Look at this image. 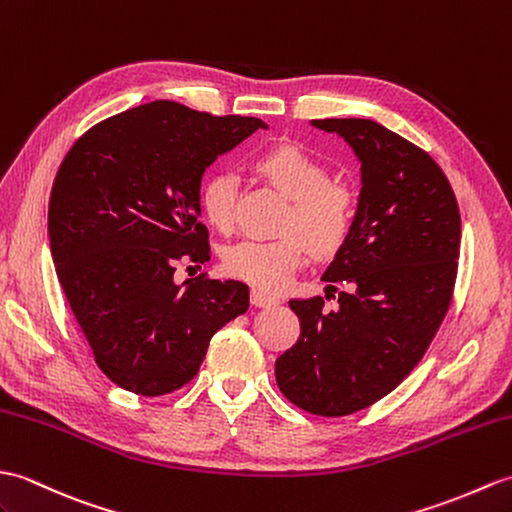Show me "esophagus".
I'll return each instance as SVG.
<instances>
[{
  "mask_svg": "<svg viewBox=\"0 0 512 512\" xmlns=\"http://www.w3.org/2000/svg\"><path fill=\"white\" fill-rule=\"evenodd\" d=\"M251 303H253L255 307H272V305L279 303V299H277V296L266 294L264 290L253 288V290H251Z\"/></svg>",
  "mask_w": 512,
  "mask_h": 512,
  "instance_id": "34e87169",
  "label": "esophagus"
}]
</instances>
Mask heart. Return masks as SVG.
<instances>
[{
  "mask_svg": "<svg viewBox=\"0 0 512 512\" xmlns=\"http://www.w3.org/2000/svg\"><path fill=\"white\" fill-rule=\"evenodd\" d=\"M255 168L292 200L277 240H242L224 248L222 266L231 277L277 292L303 266L310 246L314 255H331L347 240L355 220V194L331 181L323 161L296 144H281L261 152ZM237 174L216 172L200 187V211L218 231H229L237 194Z\"/></svg>",
  "mask_w": 512,
  "mask_h": 512,
  "instance_id": "1",
  "label": "heart"
}]
</instances>
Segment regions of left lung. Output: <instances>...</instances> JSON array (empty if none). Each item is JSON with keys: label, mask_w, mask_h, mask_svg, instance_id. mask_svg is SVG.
Segmentation results:
<instances>
[{"label": "left lung", "mask_w": 512, "mask_h": 512, "mask_svg": "<svg viewBox=\"0 0 512 512\" xmlns=\"http://www.w3.org/2000/svg\"><path fill=\"white\" fill-rule=\"evenodd\" d=\"M360 161L353 229L323 272V296L292 299L301 336L275 375L294 406L344 417L386 397L423 358L454 292L460 211L430 154L373 120H312ZM329 299V296H327ZM336 299V296H334Z\"/></svg>", "instance_id": "8db88e82"}]
</instances>
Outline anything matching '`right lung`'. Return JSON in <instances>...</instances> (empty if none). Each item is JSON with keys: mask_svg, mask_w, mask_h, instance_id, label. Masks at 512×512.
<instances>
[{"mask_svg": "<svg viewBox=\"0 0 512 512\" xmlns=\"http://www.w3.org/2000/svg\"><path fill=\"white\" fill-rule=\"evenodd\" d=\"M257 117H213L154 100L95 124L58 168L47 211L56 277L102 373L141 397L194 379L211 336L248 310V285L176 261L211 257L200 183Z\"/></svg>", "mask_w": 512, "mask_h": 512, "instance_id": "1", "label": "right lung"}]
</instances>
